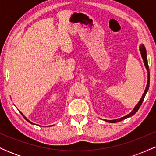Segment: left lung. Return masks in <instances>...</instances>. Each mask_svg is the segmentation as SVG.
<instances>
[{
  "label": "left lung",
  "mask_w": 156,
  "mask_h": 156,
  "mask_svg": "<svg viewBox=\"0 0 156 156\" xmlns=\"http://www.w3.org/2000/svg\"><path fill=\"white\" fill-rule=\"evenodd\" d=\"M139 50H140V52H141V57H142L143 58V61H144V65H145V67L147 68V87H146V89H145V91H144V94H143L142 97H141V100L139 101V103H137V105H136L135 108H133V110L129 114H128V115L125 116V117H122V118H119V119H114V120H105L106 122H111V123H115V122H120L122 120H123V119H126V118H128L130 117H131V116H133V114H135L136 113L138 110H139V108H140L141 103H142L143 101H144V97L146 95V93L147 92L148 89H149V86H150V70H149V66H148V63H147V53H146V49L145 48H144V46L143 45V44H141L140 46V48H139Z\"/></svg>",
  "instance_id": "left-lung-1"
}]
</instances>
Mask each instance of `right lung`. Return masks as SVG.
<instances>
[{
  "label": "right lung",
  "mask_w": 156,
  "mask_h": 156,
  "mask_svg": "<svg viewBox=\"0 0 156 156\" xmlns=\"http://www.w3.org/2000/svg\"><path fill=\"white\" fill-rule=\"evenodd\" d=\"M20 113H21V112H20ZM21 114H22V116H23V117H24V119H26V120H27V121H28V122H30V123H31V124H34V123H32V122H30L29 120H28V119H27V118H26V117H25V116H24V115H23V114H22V113H21Z\"/></svg>",
  "instance_id": "right-lung-1"
}]
</instances>
